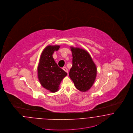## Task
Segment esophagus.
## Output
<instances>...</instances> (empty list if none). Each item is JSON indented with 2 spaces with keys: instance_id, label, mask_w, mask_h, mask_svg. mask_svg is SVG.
Returning a JSON list of instances; mask_svg holds the SVG:
<instances>
[{
  "instance_id": "esophagus-1",
  "label": "esophagus",
  "mask_w": 133,
  "mask_h": 133,
  "mask_svg": "<svg viewBox=\"0 0 133 133\" xmlns=\"http://www.w3.org/2000/svg\"><path fill=\"white\" fill-rule=\"evenodd\" d=\"M63 69L64 70V71H65L66 73H68V69H66V68L64 67L63 68Z\"/></svg>"
}]
</instances>
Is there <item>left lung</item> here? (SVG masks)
<instances>
[{"mask_svg": "<svg viewBox=\"0 0 133 133\" xmlns=\"http://www.w3.org/2000/svg\"><path fill=\"white\" fill-rule=\"evenodd\" d=\"M72 54V66L69 75L75 88L81 92L89 90L94 84L97 68L89 53L79 48L70 47Z\"/></svg>", "mask_w": 133, "mask_h": 133, "instance_id": "1", "label": "left lung"}]
</instances>
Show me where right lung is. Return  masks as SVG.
Listing matches in <instances>:
<instances>
[{"label": "right lung", "instance_id": "right-lung-1", "mask_svg": "<svg viewBox=\"0 0 133 133\" xmlns=\"http://www.w3.org/2000/svg\"><path fill=\"white\" fill-rule=\"evenodd\" d=\"M60 47L59 45H49L45 47L41 53L37 68L41 85L51 92L59 90L61 82L67 75V73L58 66L52 56Z\"/></svg>", "mask_w": 133, "mask_h": 133}]
</instances>
